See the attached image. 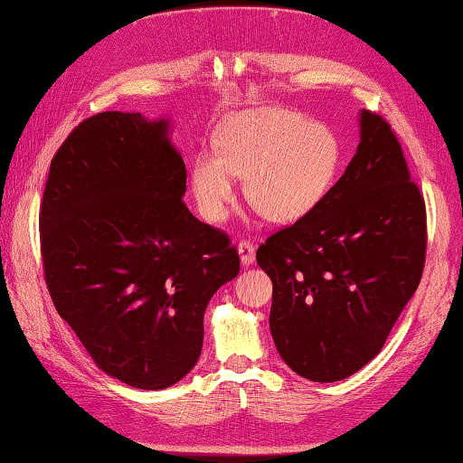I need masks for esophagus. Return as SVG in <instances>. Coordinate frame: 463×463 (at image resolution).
<instances>
[{"label":"esophagus","instance_id":"34e87169","mask_svg":"<svg viewBox=\"0 0 463 463\" xmlns=\"http://www.w3.org/2000/svg\"><path fill=\"white\" fill-rule=\"evenodd\" d=\"M238 254H240V260H241V264H244V266L254 264V260H256V252H254L252 241L241 240L240 244H238Z\"/></svg>","mask_w":463,"mask_h":463}]
</instances>
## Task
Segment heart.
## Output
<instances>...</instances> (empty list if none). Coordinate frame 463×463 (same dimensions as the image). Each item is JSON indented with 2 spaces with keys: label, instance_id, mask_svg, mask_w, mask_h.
<instances>
[{
  "label": "heart",
  "instance_id": "1",
  "mask_svg": "<svg viewBox=\"0 0 463 463\" xmlns=\"http://www.w3.org/2000/svg\"><path fill=\"white\" fill-rule=\"evenodd\" d=\"M342 166L337 134L321 121L285 108L240 111L217 129V150L201 148L189 168L199 213L211 223L227 217L238 176L274 223H295L317 209Z\"/></svg>",
  "mask_w": 463,
  "mask_h": 463
}]
</instances>
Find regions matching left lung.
Here are the masks:
<instances>
[{
    "label": "left lung",
    "instance_id": "8db88e82",
    "mask_svg": "<svg viewBox=\"0 0 463 463\" xmlns=\"http://www.w3.org/2000/svg\"><path fill=\"white\" fill-rule=\"evenodd\" d=\"M360 144L321 205L258 248L270 334L287 366L337 383L383 350L425 264V201L386 121L360 111Z\"/></svg>",
    "mask_w": 463,
    "mask_h": 463
}]
</instances>
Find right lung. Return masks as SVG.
I'll list each match as a JSON object with an SVG mask.
<instances>
[{
  "mask_svg": "<svg viewBox=\"0 0 463 463\" xmlns=\"http://www.w3.org/2000/svg\"><path fill=\"white\" fill-rule=\"evenodd\" d=\"M170 134L168 118L140 111L85 119L51 162L40 211L56 311L97 368L140 391L189 374L211 297L240 272L230 238L183 203Z\"/></svg>",
  "mask_w": 463,
  "mask_h": 463,
  "instance_id": "add662e5",
  "label": "right lung"
}]
</instances>
